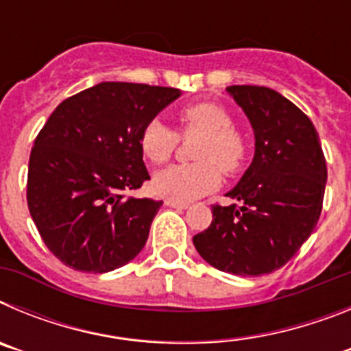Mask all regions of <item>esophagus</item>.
<instances>
[{
    "label": "esophagus",
    "mask_w": 351,
    "mask_h": 351,
    "mask_svg": "<svg viewBox=\"0 0 351 351\" xmlns=\"http://www.w3.org/2000/svg\"><path fill=\"white\" fill-rule=\"evenodd\" d=\"M165 206L167 207H173V209H188V206H190V204L179 202V200H172V198H167Z\"/></svg>",
    "instance_id": "obj_1"
}]
</instances>
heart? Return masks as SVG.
<instances>
[{"mask_svg":"<svg viewBox=\"0 0 351 351\" xmlns=\"http://www.w3.org/2000/svg\"><path fill=\"white\" fill-rule=\"evenodd\" d=\"M179 128L184 137L202 135L193 151L195 163L172 165L154 173L153 190L160 197L190 202L210 193L221 184V170L234 176L243 170L250 156V142L234 126V117L223 105L200 101L179 112ZM179 135L165 121L151 119L141 132L144 156L156 165L170 160Z\"/></svg>","mask_w":351,"mask_h":351,"instance_id":"obj_1","label":"heart"}]
</instances>
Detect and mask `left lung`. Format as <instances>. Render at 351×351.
<instances>
[{"label": "left lung", "mask_w": 351, "mask_h": 351, "mask_svg": "<svg viewBox=\"0 0 351 351\" xmlns=\"http://www.w3.org/2000/svg\"><path fill=\"white\" fill-rule=\"evenodd\" d=\"M255 132V156L209 228L193 237L207 263L237 276L269 274L300 250L324 204L327 165L311 119L263 86H228Z\"/></svg>", "instance_id": "obj_1"}]
</instances>
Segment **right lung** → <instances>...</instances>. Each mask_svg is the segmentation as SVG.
<instances>
[{"label":"right lung","instance_id":"right-lung-1","mask_svg":"<svg viewBox=\"0 0 351 351\" xmlns=\"http://www.w3.org/2000/svg\"><path fill=\"white\" fill-rule=\"evenodd\" d=\"M179 96L173 88L100 82L61 101L40 130L27 207L64 265L101 274L141 253L163 204L126 197L149 179L141 132Z\"/></svg>","mask_w":351,"mask_h":351}]
</instances>
